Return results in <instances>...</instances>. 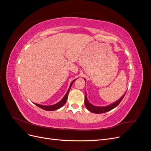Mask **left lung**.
I'll return each instance as SVG.
<instances>
[{
  "label": "left lung",
  "mask_w": 151,
  "mask_h": 151,
  "mask_svg": "<svg viewBox=\"0 0 151 151\" xmlns=\"http://www.w3.org/2000/svg\"><path fill=\"white\" fill-rule=\"evenodd\" d=\"M86 81V79H84ZM126 93H125L123 95V96L119 99L118 100H117L116 101L114 102L113 103L108 105V106H94V105L91 104L89 101L88 98H87L86 96H86H85V100H84V103H85V106L86 107V108L88 109V110L91 112L94 113H103L105 112H107L111 110L113 108H115V107H116L118 104H120V103L121 102L122 100L123 99V98H124L125 95Z\"/></svg>",
  "instance_id": "1"
}]
</instances>
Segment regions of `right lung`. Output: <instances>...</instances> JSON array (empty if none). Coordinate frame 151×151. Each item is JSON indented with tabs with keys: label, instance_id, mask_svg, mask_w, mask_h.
Returning a JSON list of instances; mask_svg holds the SVG:
<instances>
[{
	"label": "right lung",
	"instance_id": "1",
	"mask_svg": "<svg viewBox=\"0 0 151 151\" xmlns=\"http://www.w3.org/2000/svg\"><path fill=\"white\" fill-rule=\"evenodd\" d=\"M76 79L73 81L70 85V87L69 88H68V91L67 93L65 94V95L63 96V98L60 100V101L58 102L57 103L55 104H53V105H50V106H46V105H42V104H37V103H34L35 105H36V106L41 108L42 109H45V110L46 111H54V110H57V109L60 108L61 107H62L63 105H64L67 101V99L68 98V93H69V91H70V89L71 88V86L73 84V83L76 81Z\"/></svg>",
	"mask_w": 151,
	"mask_h": 151
}]
</instances>
